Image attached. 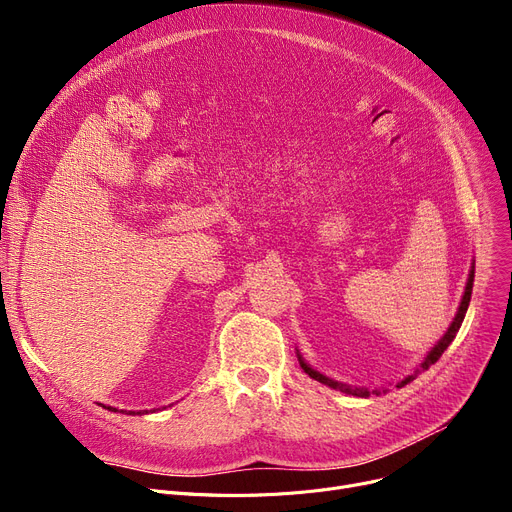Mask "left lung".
<instances>
[{"mask_svg":"<svg viewBox=\"0 0 512 512\" xmlns=\"http://www.w3.org/2000/svg\"><path fill=\"white\" fill-rule=\"evenodd\" d=\"M473 278H475V263L471 265V272H469V278H467V286H465V294H463V299H461V305H459V311H456V315H454V319H452V324H450V328L446 330V334L438 340V344L432 348V351L427 353V357L423 359V363L419 365V369H415V373L413 375H409V378H405L402 382H398L396 384V388H402L405 384H409L411 380H415V375L417 373H421V371H425V369H429L432 367L440 357H442V353L446 351V348L450 346V342L454 340V336H456V332H459V328H461V324H463V319H465V313H467V307H469V301H471V290H473ZM299 363H301V367L305 369V373L309 375V378H313V380H317V382H321V384H326V386H330V388H334V390H342V392H346V394H353V396H363V398H367L371 392L367 390V388H351V386H346V384H340V382H336V380H332V378H326L324 373H319V371H315L313 367H309L305 361H303V357L299 355ZM373 394H380V390H373Z\"/></svg>","mask_w":512,"mask_h":512,"instance_id":"left-lung-1","label":"left lung"}]
</instances>
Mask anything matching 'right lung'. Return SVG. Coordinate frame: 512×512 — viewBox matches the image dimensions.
I'll return each instance as SVG.
<instances>
[{
	"label": "right lung",
	"mask_w": 512,
	"mask_h": 512,
	"mask_svg": "<svg viewBox=\"0 0 512 512\" xmlns=\"http://www.w3.org/2000/svg\"><path fill=\"white\" fill-rule=\"evenodd\" d=\"M107 409H110V411H118V409H112V407H107ZM132 415V413H130Z\"/></svg>",
	"instance_id": "right-lung-1"
}]
</instances>
